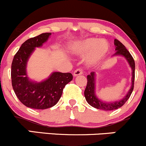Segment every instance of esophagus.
<instances>
[{"label": "esophagus", "mask_w": 146, "mask_h": 146, "mask_svg": "<svg viewBox=\"0 0 146 146\" xmlns=\"http://www.w3.org/2000/svg\"><path fill=\"white\" fill-rule=\"evenodd\" d=\"M82 73H83V70H82V68H78L74 71V73H73V76H80V75H82Z\"/></svg>", "instance_id": "34e87169"}]
</instances>
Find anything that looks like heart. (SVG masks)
Instances as JSON below:
<instances>
[{
	"label": "heart",
	"mask_w": 146,
	"mask_h": 146,
	"mask_svg": "<svg viewBox=\"0 0 146 146\" xmlns=\"http://www.w3.org/2000/svg\"><path fill=\"white\" fill-rule=\"evenodd\" d=\"M109 50V45L106 41L98 40L95 38H88L76 42L73 46V52L80 55L88 54L87 62L96 64L101 61Z\"/></svg>",
	"instance_id": "obj_1"
}]
</instances>
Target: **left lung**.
Instances as JSON below:
<instances>
[{
    "label": "left lung",
    "instance_id": "left-lung-1",
    "mask_svg": "<svg viewBox=\"0 0 146 146\" xmlns=\"http://www.w3.org/2000/svg\"><path fill=\"white\" fill-rule=\"evenodd\" d=\"M115 45L116 48L115 50H117V52L115 54H119L124 56L126 59L128 61L129 64H130L131 69H132V85H131V89L129 91L128 94L126 95V96L122 100L119 101H115L113 103H104L103 101L99 100L97 99L95 95L94 92V72H92L90 75L87 76V87H86L85 90V94L86 101H87L89 104L92 106L97 109H101L104 110H113L117 109V108L122 107L124 104L127 102L129 98L131 96V93H132L133 90H134V78H135V62L134 60V58L129 53V52L126 49L125 46L123 45L121 42L117 39H115Z\"/></svg>",
    "mask_w": 146,
    "mask_h": 146
}]
</instances>
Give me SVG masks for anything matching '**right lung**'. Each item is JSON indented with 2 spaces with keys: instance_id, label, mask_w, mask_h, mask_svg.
<instances>
[{
  "instance_id": "obj_1",
  "label": "right lung",
  "mask_w": 146,
  "mask_h": 146,
  "mask_svg": "<svg viewBox=\"0 0 146 146\" xmlns=\"http://www.w3.org/2000/svg\"><path fill=\"white\" fill-rule=\"evenodd\" d=\"M51 33H41L26 40L15 54L11 66L12 85L21 104L34 109H47L56 105L66 85L73 80L70 73L54 72L42 82H31L27 76V62L35 47H40Z\"/></svg>"
}]
</instances>
